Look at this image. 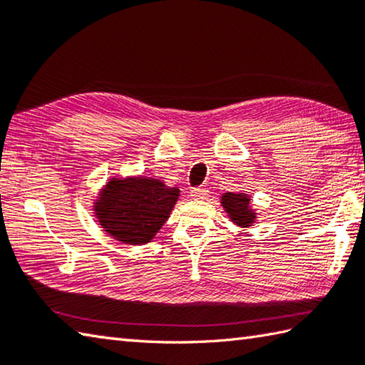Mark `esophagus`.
I'll return each mask as SVG.
<instances>
[{"mask_svg":"<svg viewBox=\"0 0 365 365\" xmlns=\"http://www.w3.org/2000/svg\"><path fill=\"white\" fill-rule=\"evenodd\" d=\"M208 195H210V192L205 187H195L190 190V197L194 198V200H205V198H208Z\"/></svg>","mask_w":365,"mask_h":365,"instance_id":"esophagus-1","label":"esophagus"}]
</instances>
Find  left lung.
Wrapping results in <instances>:
<instances>
[{"label":"left lung","instance_id":"1","mask_svg":"<svg viewBox=\"0 0 365 365\" xmlns=\"http://www.w3.org/2000/svg\"><path fill=\"white\" fill-rule=\"evenodd\" d=\"M221 206L227 212V217L242 229H250L257 221V212L251 205V197L245 192H225L221 195Z\"/></svg>","mask_w":365,"mask_h":365}]
</instances>
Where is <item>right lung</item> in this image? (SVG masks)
Instances as JSON below:
<instances>
[{"instance_id":"add662e5","label":"right lung","mask_w":365,"mask_h":365,"mask_svg":"<svg viewBox=\"0 0 365 365\" xmlns=\"http://www.w3.org/2000/svg\"><path fill=\"white\" fill-rule=\"evenodd\" d=\"M180 198V189L146 176H114L98 190L93 215L103 232L122 245L141 246L157 235Z\"/></svg>"}]
</instances>
